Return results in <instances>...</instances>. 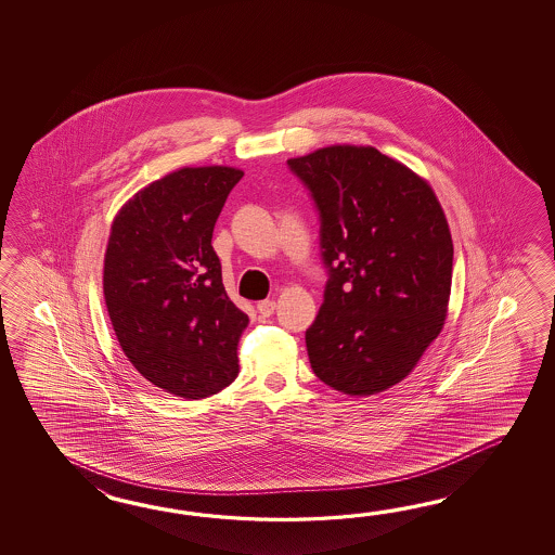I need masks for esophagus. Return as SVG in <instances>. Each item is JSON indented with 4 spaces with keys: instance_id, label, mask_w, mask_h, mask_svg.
<instances>
[{
    "instance_id": "1",
    "label": "esophagus",
    "mask_w": 555,
    "mask_h": 555,
    "mask_svg": "<svg viewBox=\"0 0 555 555\" xmlns=\"http://www.w3.org/2000/svg\"><path fill=\"white\" fill-rule=\"evenodd\" d=\"M273 311H275V301L273 299H263L258 304V313H260L261 318H270Z\"/></svg>"
}]
</instances>
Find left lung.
I'll return each mask as SVG.
<instances>
[{
    "instance_id": "1",
    "label": "left lung",
    "mask_w": 555,
    "mask_h": 555,
    "mask_svg": "<svg viewBox=\"0 0 555 555\" xmlns=\"http://www.w3.org/2000/svg\"><path fill=\"white\" fill-rule=\"evenodd\" d=\"M318 206L330 273L306 331L313 373L351 397L390 389L442 331L452 237L425 178L373 146L333 144L287 160Z\"/></svg>"
}]
</instances>
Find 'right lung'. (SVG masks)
Wrapping results in <instances>:
<instances>
[{"instance_id": "obj_1", "label": "right lung", "mask_w": 555, "mask_h": 555, "mask_svg": "<svg viewBox=\"0 0 555 555\" xmlns=\"http://www.w3.org/2000/svg\"><path fill=\"white\" fill-rule=\"evenodd\" d=\"M242 170L180 168L118 210L103 292L118 345L154 387L204 399L237 377L248 315L225 294L214 225Z\"/></svg>"}]
</instances>
